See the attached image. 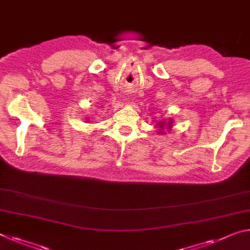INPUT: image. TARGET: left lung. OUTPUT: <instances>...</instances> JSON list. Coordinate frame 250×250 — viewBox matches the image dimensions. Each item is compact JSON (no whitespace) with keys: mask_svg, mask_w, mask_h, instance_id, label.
Listing matches in <instances>:
<instances>
[{"mask_svg":"<svg viewBox=\"0 0 250 250\" xmlns=\"http://www.w3.org/2000/svg\"><path fill=\"white\" fill-rule=\"evenodd\" d=\"M159 125V126H160V128H161V129H164V125H165V122H162V121H161V122H160V124H159V125ZM168 126H171V120H170V121H169V122H168Z\"/></svg>","mask_w":250,"mask_h":250,"instance_id":"left-lung-1","label":"left lung"}]
</instances>
